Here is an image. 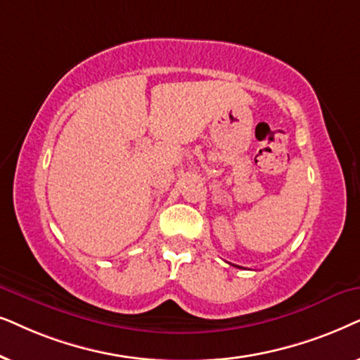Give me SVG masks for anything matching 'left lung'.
Here are the masks:
<instances>
[{"mask_svg":"<svg viewBox=\"0 0 360 360\" xmlns=\"http://www.w3.org/2000/svg\"><path fill=\"white\" fill-rule=\"evenodd\" d=\"M233 266H236V265H233Z\"/></svg>","mask_w":360,"mask_h":360,"instance_id":"8db88e82","label":"left lung"}]
</instances>
